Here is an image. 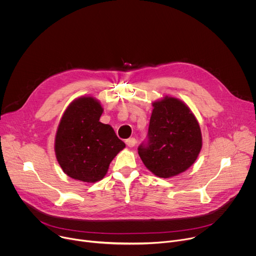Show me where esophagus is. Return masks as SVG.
<instances>
[{"mask_svg":"<svg viewBox=\"0 0 256 256\" xmlns=\"http://www.w3.org/2000/svg\"><path fill=\"white\" fill-rule=\"evenodd\" d=\"M126 144L128 146H130V148H133L135 144H136V140L134 138V137H131V138H128V140H126Z\"/></svg>","mask_w":256,"mask_h":256,"instance_id":"1","label":"esophagus"}]
</instances>
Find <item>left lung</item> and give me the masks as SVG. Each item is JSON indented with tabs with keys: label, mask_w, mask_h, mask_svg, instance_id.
<instances>
[{
	"label": "left lung",
	"mask_w": 256,
	"mask_h": 256,
	"mask_svg": "<svg viewBox=\"0 0 256 256\" xmlns=\"http://www.w3.org/2000/svg\"><path fill=\"white\" fill-rule=\"evenodd\" d=\"M146 144L138 146L144 166L169 178L188 170L202 148L200 125L190 108L175 97L152 102Z\"/></svg>",
	"instance_id": "obj_1"
}]
</instances>
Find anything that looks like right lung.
Wrapping results in <instances>:
<instances>
[{"mask_svg": "<svg viewBox=\"0 0 256 256\" xmlns=\"http://www.w3.org/2000/svg\"><path fill=\"white\" fill-rule=\"evenodd\" d=\"M102 112L94 97H78L68 106L58 125L56 159L74 180L84 182L102 180L112 159L125 148L112 127L100 122Z\"/></svg>", "mask_w": 256, "mask_h": 256, "instance_id": "obj_1", "label": "right lung"}]
</instances>
